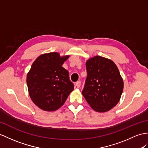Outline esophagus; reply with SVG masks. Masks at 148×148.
Masks as SVG:
<instances>
[{"label": "esophagus", "mask_w": 148, "mask_h": 148, "mask_svg": "<svg viewBox=\"0 0 148 148\" xmlns=\"http://www.w3.org/2000/svg\"><path fill=\"white\" fill-rule=\"evenodd\" d=\"M75 86H76L77 88H80V86H81V82L80 81L77 82L76 84H75Z\"/></svg>", "instance_id": "1"}]
</instances>
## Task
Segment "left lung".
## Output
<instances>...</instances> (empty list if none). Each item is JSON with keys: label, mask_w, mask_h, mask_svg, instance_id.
Instances as JSON below:
<instances>
[{"label": "left lung", "mask_w": 148, "mask_h": 148, "mask_svg": "<svg viewBox=\"0 0 148 148\" xmlns=\"http://www.w3.org/2000/svg\"><path fill=\"white\" fill-rule=\"evenodd\" d=\"M87 77L82 94L92 109L105 112L119 102L124 82L116 64L111 60L100 56L86 62Z\"/></svg>", "instance_id": "left-lung-1"}]
</instances>
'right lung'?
<instances>
[{
	"mask_svg": "<svg viewBox=\"0 0 148 148\" xmlns=\"http://www.w3.org/2000/svg\"><path fill=\"white\" fill-rule=\"evenodd\" d=\"M69 56H61L56 52L45 53L32 63L27 75V85L32 101L39 109L56 110L73 90L69 73L62 66Z\"/></svg>",
	"mask_w": 148,
	"mask_h": 148,
	"instance_id": "obj_1",
	"label": "right lung"
}]
</instances>
